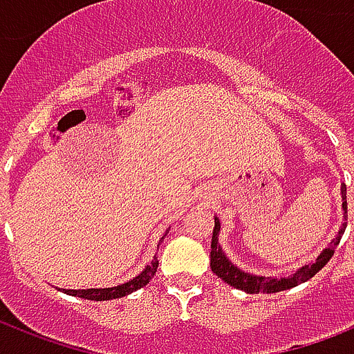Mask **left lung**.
<instances>
[{"mask_svg":"<svg viewBox=\"0 0 354 354\" xmlns=\"http://www.w3.org/2000/svg\"><path fill=\"white\" fill-rule=\"evenodd\" d=\"M342 200H344V216H347V196H346V185L342 187ZM347 221V218H346ZM347 222H344L340 227V232L336 235V239H333L329 246L325 248L324 252L319 253L318 259L314 263H308L305 266L297 270L296 274L288 275V277H263V275H253L248 274V272H242L241 268H236L235 264L230 261V259L224 255L221 244H218V232H221V222L215 216V227H213V239H211V270L213 274L218 275L224 283L232 285L233 288H239V290H244L248 294H275V292L288 290V288H294V286L301 285L305 281H308L310 277L318 274L319 270L324 268L325 264L329 263L330 257L335 255V250L340 242L342 235L346 232Z\"/></svg>","mask_w":354,"mask_h":354,"instance_id":"obj_1","label":"left lung"}]
</instances>
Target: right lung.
<instances>
[{"instance_id":"add662e5","label":"right lung","mask_w":354,"mask_h":354,"mask_svg":"<svg viewBox=\"0 0 354 354\" xmlns=\"http://www.w3.org/2000/svg\"><path fill=\"white\" fill-rule=\"evenodd\" d=\"M163 236H161V239H163ZM158 264H160L158 263V257L154 255L152 263L147 264L143 272H141L138 277H133V279L127 281V283H122V285L110 286V288H86V290H66V288H58V290H62L64 294H69V296L82 297V299H91V301H108V299H118V297L128 296V294H132V292L143 288L147 283H150V279L154 277L156 270H158Z\"/></svg>"}]
</instances>
